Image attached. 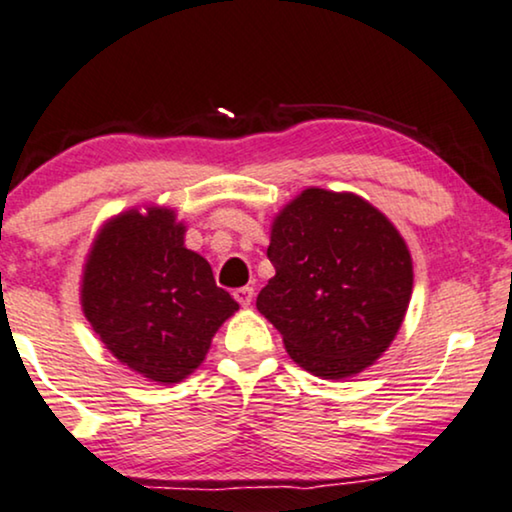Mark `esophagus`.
<instances>
[{
    "mask_svg": "<svg viewBox=\"0 0 512 512\" xmlns=\"http://www.w3.org/2000/svg\"><path fill=\"white\" fill-rule=\"evenodd\" d=\"M235 301L242 305V308H249L251 305V301H254V289L251 287H240V289H235Z\"/></svg>",
    "mask_w": 512,
    "mask_h": 512,
    "instance_id": "1",
    "label": "esophagus"
}]
</instances>
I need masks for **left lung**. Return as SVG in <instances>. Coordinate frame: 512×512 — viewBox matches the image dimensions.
Instances as JSON below:
<instances>
[{
	"instance_id": "1",
	"label": "left lung",
	"mask_w": 512,
	"mask_h": 512,
	"mask_svg": "<svg viewBox=\"0 0 512 512\" xmlns=\"http://www.w3.org/2000/svg\"><path fill=\"white\" fill-rule=\"evenodd\" d=\"M275 277L256 308L298 367L350 378L395 341L414 265L400 230L355 192L305 188L270 225Z\"/></svg>"
}]
</instances>
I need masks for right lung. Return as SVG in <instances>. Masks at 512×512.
Instances as JSON below:
<instances>
[{"label":"right lung","instance_id":"obj_1","mask_svg":"<svg viewBox=\"0 0 512 512\" xmlns=\"http://www.w3.org/2000/svg\"><path fill=\"white\" fill-rule=\"evenodd\" d=\"M79 301L91 329L124 367L171 386L204 362L211 338L240 310L216 287L207 258L185 247L169 207L129 209L98 230Z\"/></svg>","mask_w":512,"mask_h":512}]
</instances>
